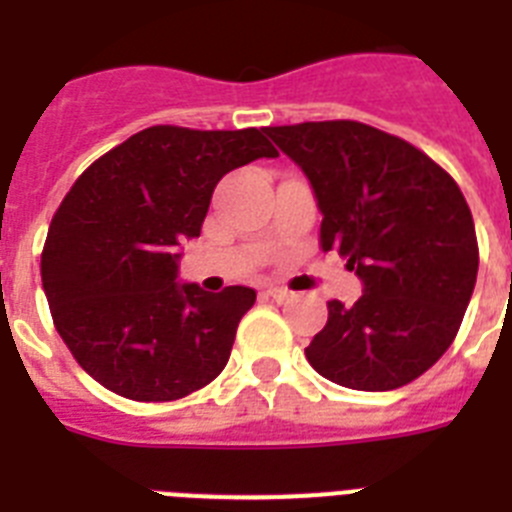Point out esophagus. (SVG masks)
Listing matches in <instances>:
<instances>
[{
    "mask_svg": "<svg viewBox=\"0 0 512 512\" xmlns=\"http://www.w3.org/2000/svg\"><path fill=\"white\" fill-rule=\"evenodd\" d=\"M264 295H266V298H274V301H287V298H290V295H293V293H290V290H287V287H280V285H269V287H266V290H264Z\"/></svg>",
    "mask_w": 512,
    "mask_h": 512,
    "instance_id": "obj_1",
    "label": "esophagus"
}]
</instances>
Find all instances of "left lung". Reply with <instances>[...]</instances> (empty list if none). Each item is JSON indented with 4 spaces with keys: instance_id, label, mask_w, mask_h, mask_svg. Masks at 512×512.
Masks as SVG:
<instances>
[{
    "instance_id": "8db88e82",
    "label": "left lung",
    "mask_w": 512,
    "mask_h": 512,
    "mask_svg": "<svg viewBox=\"0 0 512 512\" xmlns=\"http://www.w3.org/2000/svg\"><path fill=\"white\" fill-rule=\"evenodd\" d=\"M314 188L322 251H337L363 282L353 306L329 301L306 348L329 382L398 390L442 358L479 272L474 217L458 183L398 135L356 120L264 128Z\"/></svg>"
}]
</instances>
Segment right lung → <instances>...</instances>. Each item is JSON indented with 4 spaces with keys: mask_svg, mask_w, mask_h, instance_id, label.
Masks as SVG:
<instances>
[{
    "mask_svg": "<svg viewBox=\"0 0 512 512\" xmlns=\"http://www.w3.org/2000/svg\"><path fill=\"white\" fill-rule=\"evenodd\" d=\"M277 156L264 130L154 125L99 156L54 211L41 282L80 369L138 403L201 390L227 366L256 290L180 285L177 246L201 235L227 172Z\"/></svg>",
    "mask_w": 512,
    "mask_h": 512,
    "instance_id": "add662e5",
    "label": "right lung"
}]
</instances>
